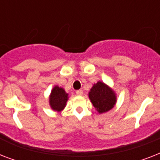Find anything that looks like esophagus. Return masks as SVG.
I'll return each mask as SVG.
<instances>
[{
	"label": "esophagus",
	"instance_id": "obj_1",
	"mask_svg": "<svg viewBox=\"0 0 160 160\" xmlns=\"http://www.w3.org/2000/svg\"><path fill=\"white\" fill-rule=\"evenodd\" d=\"M75 93H76V95H83V90H76V91H75Z\"/></svg>",
	"mask_w": 160,
	"mask_h": 160
}]
</instances>
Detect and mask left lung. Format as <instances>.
I'll use <instances>...</instances> for the list:
<instances>
[{
    "instance_id": "1",
    "label": "left lung",
    "mask_w": 160,
    "mask_h": 160,
    "mask_svg": "<svg viewBox=\"0 0 160 160\" xmlns=\"http://www.w3.org/2000/svg\"><path fill=\"white\" fill-rule=\"evenodd\" d=\"M89 98L100 114L110 110L116 103L114 90L101 81H98L93 85L89 92Z\"/></svg>"
}]
</instances>
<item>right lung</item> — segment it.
Masks as SVG:
<instances>
[{"label":"right lung","instance_id":"add662e5","mask_svg":"<svg viewBox=\"0 0 160 160\" xmlns=\"http://www.w3.org/2000/svg\"><path fill=\"white\" fill-rule=\"evenodd\" d=\"M50 105L51 109L55 111L60 112L66 105V102L68 100V94L65 91V90L58 85L55 86L52 89L50 95Z\"/></svg>","mask_w":160,"mask_h":160}]
</instances>
